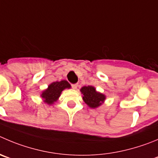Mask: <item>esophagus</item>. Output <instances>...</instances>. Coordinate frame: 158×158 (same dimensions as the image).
Masks as SVG:
<instances>
[{
    "label": "esophagus",
    "mask_w": 158,
    "mask_h": 158,
    "mask_svg": "<svg viewBox=\"0 0 158 158\" xmlns=\"http://www.w3.org/2000/svg\"><path fill=\"white\" fill-rule=\"evenodd\" d=\"M71 86H72V88H73V89H77V88L78 85H77V84H73V85H71Z\"/></svg>",
    "instance_id": "obj_1"
}]
</instances>
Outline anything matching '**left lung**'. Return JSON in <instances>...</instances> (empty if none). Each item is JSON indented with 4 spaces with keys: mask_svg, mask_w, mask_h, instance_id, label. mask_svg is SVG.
I'll return each instance as SVG.
<instances>
[{
    "mask_svg": "<svg viewBox=\"0 0 158 158\" xmlns=\"http://www.w3.org/2000/svg\"><path fill=\"white\" fill-rule=\"evenodd\" d=\"M83 94V99L85 102L92 109L98 107L106 99V96L101 93L97 92L95 88L92 86H85L81 89Z\"/></svg>",
    "mask_w": 158,
    "mask_h": 158,
    "instance_id": "obj_1",
    "label": "left lung"
}]
</instances>
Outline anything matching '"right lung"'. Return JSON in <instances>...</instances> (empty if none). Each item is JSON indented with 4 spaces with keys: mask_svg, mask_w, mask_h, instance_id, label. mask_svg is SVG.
Wrapping results in <instances>:
<instances>
[{
    "mask_svg": "<svg viewBox=\"0 0 158 158\" xmlns=\"http://www.w3.org/2000/svg\"><path fill=\"white\" fill-rule=\"evenodd\" d=\"M70 88V85L67 81L53 82L49 85L47 89L43 91L41 96L44 99L45 102L51 105L57 100L63 90Z\"/></svg>",
    "mask_w": 158,
    "mask_h": 158,
    "instance_id": "obj_1",
    "label": "right lung"
}]
</instances>
